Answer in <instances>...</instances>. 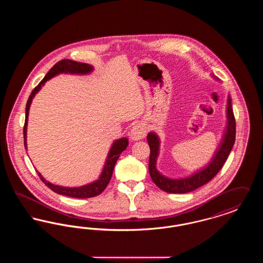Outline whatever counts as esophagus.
I'll use <instances>...</instances> for the list:
<instances>
[{
	"label": "esophagus",
	"instance_id": "34e87169",
	"mask_svg": "<svg viewBox=\"0 0 263 263\" xmlns=\"http://www.w3.org/2000/svg\"><path fill=\"white\" fill-rule=\"evenodd\" d=\"M146 132H147V129H146L145 124L139 123V124H136V125L133 126L131 128L129 136L133 141H138V140H141V139H143L146 136Z\"/></svg>",
	"mask_w": 263,
	"mask_h": 263
}]
</instances>
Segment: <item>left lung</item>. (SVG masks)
I'll return each mask as SVG.
<instances>
[{"label":"left lung","instance_id":"1","mask_svg":"<svg viewBox=\"0 0 263 263\" xmlns=\"http://www.w3.org/2000/svg\"><path fill=\"white\" fill-rule=\"evenodd\" d=\"M217 80V78L214 77ZM218 81V80H217ZM227 125L223 139L221 140L218 150H216L211 162L205 167L201 168L183 178H170L162 175L157 170V159L160 152V138L155 133L150 132L147 136V141L150 146V160H149V172L151 178L158 187L168 193H187L193 191L202 185L209 182L219 171L223 167L236 140V120L232 107V99L228 96L227 101Z\"/></svg>","mask_w":263,"mask_h":263}]
</instances>
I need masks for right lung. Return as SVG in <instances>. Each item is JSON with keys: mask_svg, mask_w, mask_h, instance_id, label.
Instances as JSON below:
<instances>
[{"mask_svg": "<svg viewBox=\"0 0 263 263\" xmlns=\"http://www.w3.org/2000/svg\"><path fill=\"white\" fill-rule=\"evenodd\" d=\"M93 70V67L91 65H88L86 63L76 62L73 60L69 59H64L58 63H56L52 68L50 71L46 74V76L43 78V80L38 84L37 87H35L34 89L31 91L28 100L26 102V107H25V127H24V138H25V148L27 149V144H26V128H27V121H28V113H29V107L32 102L33 98L38 91L41 89V88L44 86V84L50 80L51 78L59 74H76V75H87L91 73ZM128 146V139L127 138H120L118 140H115L113 142L112 146L110 150L108 152L107 158L105 163L103 165V170L100 174V177L98 180L88 183L86 185L80 186V187H65V186H60V185H55L47 181L40 173H38V175L40 179L45 183L46 186L50 188L52 191L60 194V195H65L73 198H90L95 197L100 194L110 181V178L112 176L113 168L114 165L117 162L120 154L126 150Z\"/></svg>", "mask_w": 263, "mask_h": 263, "instance_id": "add662e5", "label": "right lung"}]
</instances>
